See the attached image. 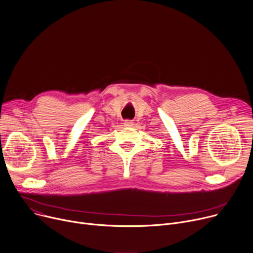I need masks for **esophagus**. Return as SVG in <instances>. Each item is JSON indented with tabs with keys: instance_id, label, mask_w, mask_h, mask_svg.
Here are the masks:
<instances>
[{
	"instance_id": "esophagus-1",
	"label": "esophagus",
	"mask_w": 253,
	"mask_h": 253,
	"mask_svg": "<svg viewBox=\"0 0 253 253\" xmlns=\"http://www.w3.org/2000/svg\"><path fill=\"white\" fill-rule=\"evenodd\" d=\"M132 125H133V123H132L131 121H128V120H127V121H125V123H124V126H131Z\"/></svg>"
}]
</instances>
